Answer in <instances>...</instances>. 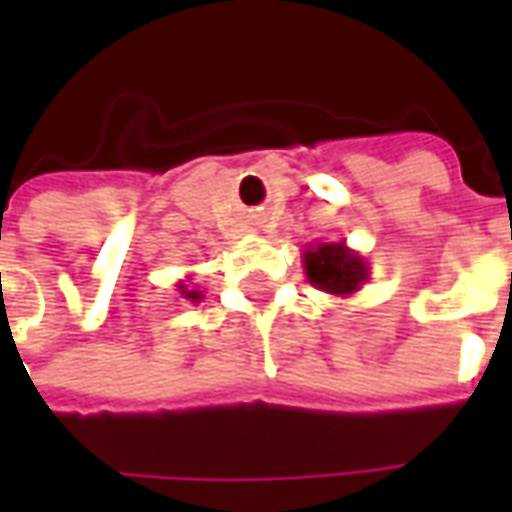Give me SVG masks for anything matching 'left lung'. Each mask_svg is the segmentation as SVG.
Masks as SVG:
<instances>
[{"instance_id": "8db88e82", "label": "left lung", "mask_w": 512, "mask_h": 512, "mask_svg": "<svg viewBox=\"0 0 512 512\" xmlns=\"http://www.w3.org/2000/svg\"><path fill=\"white\" fill-rule=\"evenodd\" d=\"M305 271L313 287L329 295H350L366 279L364 260L350 255L342 244H321L305 252Z\"/></svg>"}]
</instances>
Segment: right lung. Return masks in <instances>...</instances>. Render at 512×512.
<instances>
[{
	"instance_id": "right-lung-1",
	"label": "right lung",
	"mask_w": 512,
	"mask_h": 512,
	"mask_svg": "<svg viewBox=\"0 0 512 512\" xmlns=\"http://www.w3.org/2000/svg\"><path fill=\"white\" fill-rule=\"evenodd\" d=\"M183 295L191 297V300H199V292H185V289H183Z\"/></svg>"
}]
</instances>
